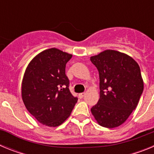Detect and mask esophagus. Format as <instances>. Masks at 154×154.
I'll list each match as a JSON object with an SVG mask.
<instances>
[{
    "mask_svg": "<svg viewBox=\"0 0 154 154\" xmlns=\"http://www.w3.org/2000/svg\"><path fill=\"white\" fill-rule=\"evenodd\" d=\"M79 96L80 98H83L84 96H85V92H82V93H79Z\"/></svg>",
    "mask_w": 154,
    "mask_h": 154,
    "instance_id": "esophagus-1",
    "label": "esophagus"
}]
</instances>
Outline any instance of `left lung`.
Here are the masks:
<instances>
[{
    "instance_id": "8db88e82",
    "label": "left lung",
    "mask_w": 154,
    "mask_h": 154,
    "mask_svg": "<svg viewBox=\"0 0 154 154\" xmlns=\"http://www.w3.org/2000/svg\"><path fill=\"white\" fill-rule=\"evenodd\" d=\"M90 60L99 71L100 89L91 112L100 126L117 127L135 109L143 91L140 66L133 58L115 50L103 51Z\"/></svg>"
}]
</instances>
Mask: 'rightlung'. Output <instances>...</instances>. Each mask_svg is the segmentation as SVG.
<instances>
[{
	"instance_id": "1",
	"label": "right lung",
	"mask_w": 154,
	"mask_h": 154,
	"mask_svg": "<svg viewBox=\"0 0 154 154\" xmlns=\"http://www.w3.org/2000/svg\"><path fill=\"white\" fill-rule=\"evenodd\" d=\"M72 55L52 48L37 55L28 64L21 85L23 102L42 124L55 127L70 116L77 103L69 89L65 65Z\"/></svg>"
}]
</instances>
